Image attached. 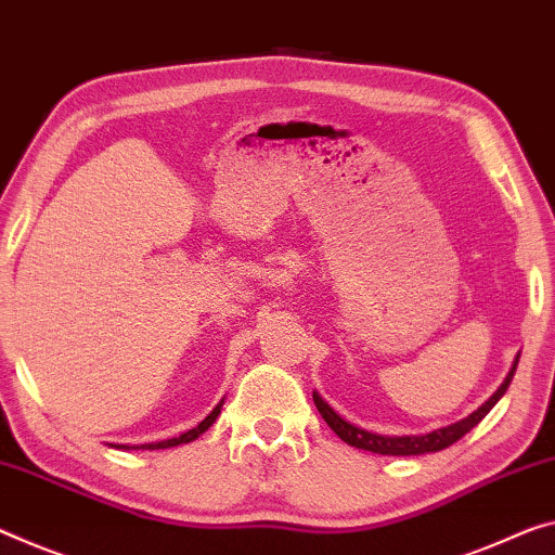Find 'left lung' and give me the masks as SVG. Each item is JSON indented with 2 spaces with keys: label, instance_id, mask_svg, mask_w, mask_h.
Masks as SVG:
<instances>
[{
  "label": "left lung",
  "instance_id": "8db88e82",
  "mask_svg": "<svg viewBox=\"0 0 555 555\" xmlns=\"http://www.w3.org/2000/svg\"><path fill=\"white\" fill-rule=\"evenodd\" d=\"M516 364H518V354L514 360V366H511V372L506 374V379L501 382V387L493 391V395L486 399V402L476 409V412L468 414L466 420L449 424V426H441V429H434L429 434H422V437H382V434H372L366 429H360V426L345 422L343 416H339L335 409H332L325 399L318 395V391H312V399H314V406H318V412L322 414V420L327 422L330 429L335 431L337 437L345 441V444L372 451V454H385V456H420V454H429V451L447 449L454 444V441L462 439L464 434L472 431L474 426L491 412L493 404H496L499 399L506 395L511 379H514Z\"/></svg>",
  "mask_w": 555,
  "mask_h": 555
}]
</instances>
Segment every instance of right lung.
<instances>
[{
    "label": "right lung",
    "instance_id": "right-lung-1",
    "mask_svg": "<svg viewBox=\"0 0 555 555\" xmlns=\"http://www.w3.org/2000/svg\"><path fill=\"white\" fill-rule=\"evenodd\" d=\"M220 406H223V402H220L216 409H212V412L198 426H193V429L181 434V437H173V439H166V441H153V444H141V447H133V449H170V447H178V444H189V441L198 439L203 431H208V426H212V422L218 420ZM124 449H129V447H124Z\"/></svg>",
    "mask_w": 555,
    "mask_h": 555
}]
</instances>
